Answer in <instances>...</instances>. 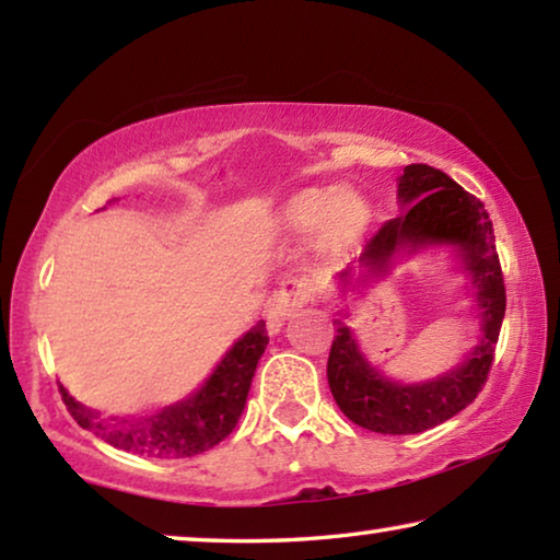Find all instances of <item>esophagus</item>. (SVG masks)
<instances>
[{
    "label": "esophagus",
    "mask_w": 560,
    "mask_h": 560,
    "mask_svg": "<svg viewBox=\"0 0 560 560\" xmlns=\"http://www.w3.org/2000/svg\"><path fill=\"white\" fill-rule=\"evenodd\" d=\"M312 302V287L304 279H291L283 281L281 289L273 294L269 312H266V319H269V329L279 331L281 322L294 316L299 308Z\"/></svg>",
    "instance_id": "1"
}]
</instances>
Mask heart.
I'll return each mask as SVG.
<instances>
[{
  "instance_id": "1",
  "label": "heart",
  "mask_w": 560,
  "mask_h": 560,
  "mask_svg": "<svg viewBox=\"0 0 560 560\" xmlns=\"http://www.w3.org/2000/svg\"><path fill=\"white\" fill-rule=\"evenodd\" d=\"M281 221L296 233L316 229L322 246L341 248L362 236L370 223V206L349 188H304L287 200Z\"/></svg>"
}]
</instances>
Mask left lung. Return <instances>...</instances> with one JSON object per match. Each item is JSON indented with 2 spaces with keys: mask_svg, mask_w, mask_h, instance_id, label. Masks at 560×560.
Segmentation results:
<instances>
[{
  "mask_svg": "<svg viewBox=\"0 0 560 560\" xmlns=\"http://www.w3.org/2000/svg\"><path fill=\"white\" fill-rule=\"evenodd\" d=\"M405 213L387 221L366 241L360 264L385 271L397 252L422 246H453L475 287L482 316L480 345L455 370L422 385L392 382L364 360L357 339L341 319L331 341L327 377L339 410L354 424L380 435H417L465 410L488 382L495 360L500 324L505 316V283L495 252L493 223L486 206L463 186L424 163L407 165L397 186ZM352 269L339 279L349 283Z\"/></svg>",
  "mask_w": 560,
  "mask_h": 560,
  "instance_id": "left-lung-1",
  "label": "left lung"
}]
</instances>
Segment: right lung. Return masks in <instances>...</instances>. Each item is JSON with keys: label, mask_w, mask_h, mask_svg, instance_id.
Wrapping results in <instances>:
<instances>
[{"label": "right lung", "mask_w": 560, "mask_h": 560, "mask_svg": "<svg viewBox=\"0 0 560 560\" xmlns=\"http://www.w3.org/2000/svg\"><path fill=\"white\" fill-rule=\"evenodd\" d=\"M266 345H269V334H266V324L258 322L229 349V354L196 395L155 415L100 420L95 412L74 402L67 389L60 387L62 402L80 428L95 432L107 445L125 453L158 457V460L200 455L219 445L236 428Z\"/></svg>", "instance_id": "1"}]
</instances>
